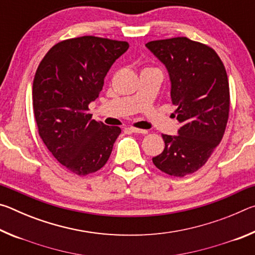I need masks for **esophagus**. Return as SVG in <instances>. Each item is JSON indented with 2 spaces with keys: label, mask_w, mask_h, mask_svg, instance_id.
I'll return each mask as SVG.
<instances>
[{
  "label": "esophagus",
  "mask_w": 255,
  "mask_h": 255,
  "mask_svg": "<svg viewBox=\"0 0 255 255\" xmlns=\"http://www.w3.org/2000/svg\"><path fill=\"white\" fill-rule=\"evenodd\" d=\"M129 130H130L131 132H133V133H143V135H146V133H147L148 131L147 130H145V129H139V128H133V127H131V128H128Z\"/></svg>",
  "instance_id": "1"
}]
</instances>
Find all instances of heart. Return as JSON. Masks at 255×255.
<instances>
[{
	"label": "heart",
	"mask_w": 255,
	"mask_h": 255,
	"mask_svg": "<svg viewBox=\"0 0 255 255\" xmlns=\"http://www.w3.org/2000/svg\"><path fill=\"white\" fill-rule=\"evenodd\" d=\"M145 70H146V68H145Z\"/></svg>",
	"instance_id": "heart-1"
}]
</instances>
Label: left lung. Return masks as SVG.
<instances>
[{
  "label": "left lung",
  "instance_id": "left-lung-1",
  "mask_svg": "<svg viewBox=\"0 0 255 255\" xmlns=\"http://www.w3.org/2000/svg\"><path fill=\"white\" fill-rule=\"evenodd\" d=\"M146 47L169 71L178 136L162 133L163 152L153 157L164 173L182 178L208 161L225 133L230 115V84L217 53L187 37L154 40Z\"/></svg>",
  "mask_w": 255,
  "mask_h": 255
}]
</instances>
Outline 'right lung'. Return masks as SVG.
<instances>
[{"mask_svg": "<svg viewBox=\"0 0 255 255\" xmlns=\"http://www.w3.org/2000/svg\"><path fill=\"white\" fill-rule=\"evenodd\" d=\"M127 41L83 36L51 47L38 66L32 107L38 132L54 157L72 173L88 175L105 166L122 132L91 119L89 105L99 97Z\"/></svg>", "mask_w": 255, "mask_h": 255, "instance_id": "right-lung-1", "label": "right lung"}]
</instances>
